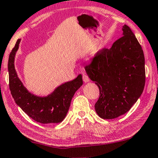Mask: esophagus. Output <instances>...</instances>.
Returning a JSON list of instances; mask_svg holds the SVG:
<instances>
[{
	"label": "esophagus",
	"instance_id": "esophagus-1",
	"mask_svg": "<svg viewBox=\"0 0 158 158\" xmlns=\"http://www.w3.org/2000/svg\"><path fill=\"white\" fill-rule=\"evenodd\" d=\"M82 79H83L84 82H85V83H87V82H88V81H89V79L88 76L86 74V73H84V74H83Z\"/></svg>",
	"mask_w": 158,
	"mask_h": 158
}]
</instances>
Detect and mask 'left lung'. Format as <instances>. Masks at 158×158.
<instances>
[{
  "label": "left lung",
  "instance_id": "8db88e82",
  "mask_svg": "<svg viewBox=\"0 0 158 158\" xmlns=\"http://www.w3.org/2000/svg\"><path fill=\"white\" fill-rule=\"evenodd\" d=\"M123 31V36L110 49L100 50L85 67L100 90L95 111L105 119L127 112L140 98L145 85L142 48L128 26L124 25Z\"/></svg>",
  "mask_w": 158,
  "mask_h": 158
}]
</instances>
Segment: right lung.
Returning a JSON list of instances; mask_svg holds the SVG:
<instances>
[{
    "label": "right lung",
    "instance_id": "1",
    "mask_svg": "<svg viewBox=\"0 0 158 158\" xmlns=\"http://www.w3.org/2000/svg\"><path fill=\"white\" fill-rule=\"evenodd\" d=\"M21 39H18L9 55L8 71L9 89L17 105L31 118L42 124L60 123L69 111L74 93L82 85V77L79 74L73 80L62 84L47 96H38L30 93L18 77L15 66L16 52Z\"/></svg>",
    "mask_w": 158,
    "mask_h": 158
}]
</instances>
